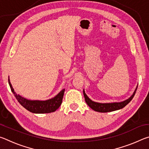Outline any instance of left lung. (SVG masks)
Returning <instances> with one entry per match:
<instances>
[{
    "label": "left lung",
    "mask_w": 149,
    "mask_h": 149,
    "mask_svg": "<svg viewBox=\"0 0 149 149\" xmlns=\"http://www.w3.org/2000/svg\"><path fill=\"white\" fill-rule=\"evenodd\" d=\"M137 87H136V89L135 90L134 93H133V95L131 96L129 99L123 100L122 102H111V103H100V102H96L93 101L92 100H91L89 97H87V95L85 94V91L84 90V95L85 97V102H86L88 106L93 109V110L96 111V112H112V111L118 110L120 109H122L123 107H125L128 103H129L131 100L134 97L136 91H137Z\"/></svg>",
    "instance_id": "obj_1"
}]
</instances>
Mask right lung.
<instances>
[{"label":"right lung","mask_w":149,"mask_h":149,"mask_svg":"<svg viewBox=\"0 0 149 149\" xmlns=\"http://www.w3.org/2000/svg\"><path fill=\"white\" fill-rule=\"evenodd\" d=\"M8 84L12 93L14 95V97L16 98L19 104L32 113L45 114V113L53 112L60 107L62 102L63 96H64L65 91L64 89H62L56 96L50 99L47 100H31L26 99L20 95H17L12 86L9 78Z\"/></svg>","instance_id":"add662e5"}]
</instances>
